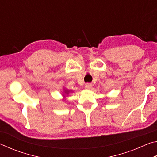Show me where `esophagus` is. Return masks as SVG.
<instances>
[{
	"instance_id": "34e87169",
	"label": "esophagus",
	"mask_w": 157,
	"mask_h": 157,
	"mask_svg": "<svg viewBox=\"0 0 157 157\" xmlns=\"http://www.w3.org/2000/svg\"><path fill=\"white\" fill-rule=\"evenodd\" d=\"M92 87V84L91 83H86L85 84V88L87 89H90Z\"/></svg>"
}]
</instances>
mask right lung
<instances>
[{"label":"right lung","instance_id":"1","mask_svg":"<svg viewBox=\"0 0 157 157\" xmlns=\"http://www.w3.org/2000/svg\"><path fill=\"white\" fill-rule=\"evenodd\" d=\"M66 92H67V91H66Z\"/></svg>","mask_w":157,"mask_h":157}]
</instances>
